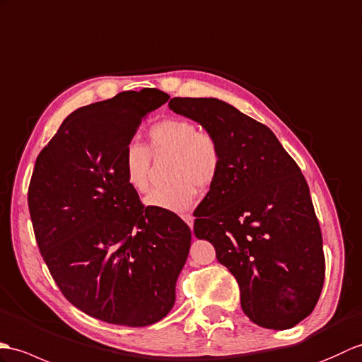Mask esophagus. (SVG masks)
<instances>
[{
	"instance_id": "34e87169",
	"label": "esophagus",
	"mask_w": 362,
	"mask_h": 362,
	"mask_svg": "<svg viewBox=\"0 0 362 362\" xmlns=\"http://www.w3.org/2000/svg\"><path fill=\"white\" fill-rule=\"evenodd\" d=\"M181 218L184 220V221H186L187 223V226L192 229V228H194V215H192V214H182L181 215Z\"/></svg>"
}]
</instances>
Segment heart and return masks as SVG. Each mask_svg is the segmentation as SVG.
Wrapping results in <instances>:
<instances>
[{
    "label": "heart",
    "instance_id": "1",
    "mask_svg": "<svg viewBox=\"0 0 362 362\" xmlns=\"http://www.w3.org/2000/svg\"><path fill=\"white\" fill-rule=\"evenodd\" d=\"M148 148L155 156L170 155L168 180L147 197L148 206L172 212L187 211L197 199V189L206 190L221 170L223 153L215 136L187 119L172 117L155 124L148 132ZM150 151L141 144H128L124 151V175L133 190L146 194L150 187Z\"/></svg>",
    "mask_w": 362,
    "mask_h": 362
}]
</instances>
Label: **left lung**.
<instances>
[{
	"instance_id": "1",
	"label": "left lung",
	"mask_w": 362,
	"mask_h": 362,
	"mask_svg": "<svg viewBox=\"0 0 362 362\" xmlns=\"http://www.w3.org/2000/svg\"><path fill=\"white\" fill-rule=\"evenodd\" d=\"M168 108L220 142L218 178L195 209L197 238L240 286L254 324L286 330L315 310L324 286L322 234L308 184L267 125L214 98H173Z\"/></svg>"
}]
</instances>
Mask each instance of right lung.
Masks as SVG:
<instances>
[{
  "instance_id": "right-lung-1",
  "label": "right lung",
  "mask_w": 362,
  "mask_h": 362,
  "mask_svg": "<svg viewBox=\"0 0 362 362\" xmlns=\"http://www.w3.org/2000/svg\"><path fill=\"white\" fill-rule=\"evenodd\" d=\"M170 95L144 88L71 113L40 151L28 203L40 252L62 294L103 322L146 327L168 315L192 232L178 215L144 206L124 151Z\"/></svg>"
}]
</instances>
